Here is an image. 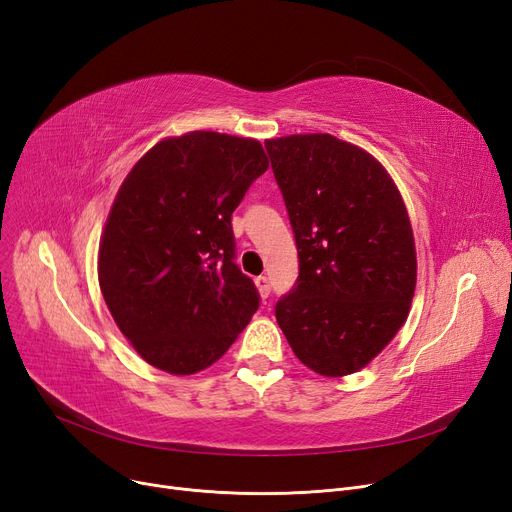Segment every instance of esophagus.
I'll return each instance as SVG.
<instances>
[{
    "instance_id": "34e87169",
    "label": "esophagus",
    "mask_w": 512,
    "mask_h": 512,
    "mask_svg": "<svg viewBox=\"0 0 512 512\" xmlns=\"http://www.w3.org/2000/svg\"><path fill=\"white\" fill-rule=\"evenodd\" d=\"M255 284H257L259 294H261L263 299L270 297V292H272V282H270V278H267V276H259V278L255 280Z\"/></svg>"
}]
</instances>
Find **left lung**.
Returning <instances> with one entry per match:
<instances>
[{
    "label": "left lung",
    "instance_id": "8db88e82",
    "mask_svg": "<svg viewBox=\"0 0 512 512\" xmlns=\"http://www.w3.org/2000/svg\"><path fill=\"white\" fill-rule=\"evenodd\" d=\"M265 149L299 251L278 326L315 373H355L409 315L417 259L407 207L378 159L332 134H292Z\"/></svg>",
    "mask_w": 512,
    "mask_h": 512
}]
</instances>
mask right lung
<instances>
[{"label": "right lung", "mask_w": 512, "mask_h": 512, "mask_svg": "<svg viewBox=\"0 0 512 512\" xmlns=\"http://www.w3.org/2000/svg\"><path fill=\"white\" fill-rule=\"evenodd\" d=\"M267 166L259 141L197 130L159 141L122 182L99 245V286L153 367H209L259 309L234 263L232 211Z\"/></svg>", "instance_id": "1"}]
</instances>
